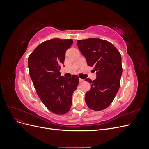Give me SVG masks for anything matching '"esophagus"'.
<instances>
[{
    "instance_id": "34e87169",
    "label": "esophagus",
    "mask_w": 149,
    "mask_h": 149,
    "mask_svg": "<svg viewBox=\"0 0 149 149\" xmlns=\"http://www.w3.org/2000/svg\"><path fill=\"white\" fill-rule=\"evenodd\" d=\"M79 82H83L84 81L83 79H81V78H79Z\"/></svg>"
}]
</instances>
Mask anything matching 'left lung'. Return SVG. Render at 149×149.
Listing matches in <instances>:
<instances>
[{
    "mask_svg": "<svg viewBox=\"0 0 149 149\" xmlns=\"http://www.w3.org/2000/svg\"><path fill=\"white\" fill-rule=\"evenodd\" d=\"M78 48L87 64L96 71L95 80L86 79L91 89L85 94V101L90 109L101 111L109 106L120 87L123 66L121 55L111 43L92 38L78 40Z\"/></svg>",
    "mask_w": 149,
    "mask_h": 149,
    "instance_id": "8db88e82",
    "label": "left lung"
}]
</instances>
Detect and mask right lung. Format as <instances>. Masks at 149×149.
Returning <instances> with one entry per match:
<instances>
[{
    "instance_id": "right-lung-1",
    "label": "right lung",
    "mask_w": 149,
    "mask_h": 149,
    "mask_svg": "<svg viewBox=\"0 0 149 149\" xmlns=\"http://www.w3.org/2000/svg\"><path fill=\"white\" fill-rule=\"evenodd\" d=\"M73 40L53 38L35 48L28 58L30 78L38 96L53 113L65 114L70 109L73 93L77 89L79 78L61 76V65Z\"/></svg>"
}]
</instances>
